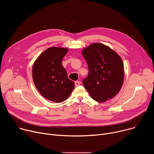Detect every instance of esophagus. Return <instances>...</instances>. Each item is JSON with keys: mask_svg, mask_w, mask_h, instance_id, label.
I'll return each instance as SVG.
<instances>
[{"mask_svg": "<svg viewBox=\"0 0 154 154\" xmlns=\"http://www.w3.org/2000/svg\"><path fill=\"white\" fill-rule=\"evenodd\" d=\"M80 85V82L79 81H75V86H79Z\"/></svg>", "mask_w": 154, "mask_h": 154, "instance_id": "1", "label": "esophagus"}]
</instances>
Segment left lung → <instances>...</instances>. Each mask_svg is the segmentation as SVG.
Masks as SVG:
<instances>
[{"label": "left lung", "instance_id": "obj_1", "mask_svg": "<svg viewBox=\"0 0 154 154\" xmlns=\"http://www.w3.org/2000/svg\"><path fill=\"white\" fill-rule=\"evenodd\" d=\"M82 55L89 73L83 84L96 101L103 102L115 97L124 80V64L114 51L100 43H93L84 49Z\"/></svg>", "mask_w": 154, "mask_h": 154}]
</instances>
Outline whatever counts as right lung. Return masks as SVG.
I'll return each mask as SVG.
<instances>
[{"mask_svg":"<svg viewBox=\"0 0 154 154\" xmlns=\"http://www.w3.org/2000/svg\"><path fill=\"white\" fill-rule=\"evenodd\" d=\"M67 52L66 48H50L38 57L33 66V80L38 91L57 103L66 99L74 88V82L68 79L61 64Z\"/></svg>","mask_w":154,"mask_h":154,"instance_id":"add662e5","label":"right lung"}]
</instances>
